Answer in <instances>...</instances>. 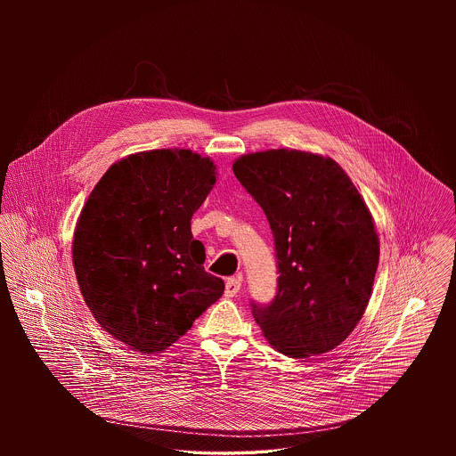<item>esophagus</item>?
Wrapping results in <instances>:
<instances>
[{
  "instance_id": "34e87169",
  "label": "esophagus",
  "mask_w": 456,
  "mask_h": 456,
  "mask_svg": "<svg viewBox=\"0 0 456 456\" xmlns=\"http://www.w3.org/2000/svg\"><path fill=\"white\" fill-rule=\"evenodd\" d=\"M239 289H240V279L229 277V279L225 281V296H227V297H234V296L238 294Z\"/></svg>"
}]
</instances>
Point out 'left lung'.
<instances>
[{
  "label": "left lung",
  "instance_id": "1",
  "mask_svg": "<svg viewBox=\"0 0 456 456\" xmlns=\"http://www.w3.org/2000/svg\"><path fill=\"white\" fill-rule=\"evenodd\" d=\"M268 218L277 294L251 303L268 342L289 357L325 354L362 318L379 261L368 207L331 159L301 151L242 155L232 166Z\"/></svg>",
  "mask_w": 456,
  "mask_h": 456
}]
</instances>
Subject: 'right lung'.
I'll return each mask as SVG.
<instances>
[{
    "instance_id": "1",
    "label": "right lung",
    "mask_w": 456,
    "mask_h": 456,
    "mask_svg": "<svg viewBox=\"0 0 456 456\" xmlns=\"http://www.w3.org/2000/svg\"><path fill=\"white\" fill-rule=\"evenodd\" d=\"M214 184L210 159L162 149L112 164L88 196L73 236L77 281L97 323L128 347H171L224 294L191 234Z\"/></svg>"
}]
</instances>
